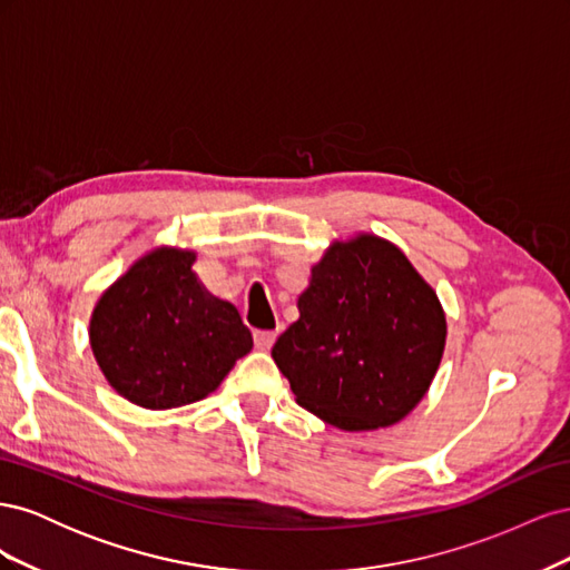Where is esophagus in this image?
I'll return each mask as SVG.
<instances>
[{
	"label": "esophagus",
	"instance_id": "obj_1",
	"mask_svg": "<svg viewBox=\"0 0 570 570\" xmlns=\"http://www.w3.org/2000/svg\"><path fill=\"white\" fill-rule=\"evenodd\" d=\"M275 337H278V333H273V331H256V333H254V344H256V350H262V352L271 350V347H273V342H275Z\"/></svg>",
	"mask_w": 570,
	"mask_h": 570
}]
</instances>
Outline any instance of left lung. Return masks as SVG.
I'll list each match as a JSON object with an SVG mask.
<instances>
[{
    "mask_svg": "<svg viewBox=\"0 0 570 570\" xmlns=\"http://www.w3.org/2000/svg\"><path fill=\"white\" fill-rule=\"evenodd\" d=\"M297 308L271 354L299 406L354 433L400 423L423 400L446 318L400 247L371 233L335 239Z\"/></svg>",
    "mask_w": 570,
    "mask_h": 570,
    "instance_id": "obj_1",
    "label": "left lung"
}]
</instances>
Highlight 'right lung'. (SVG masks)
<instances>
[{
    "label": "right lung",
    "instance_id": "add662e5",
    "mask_svg": "<svg viewBox=\"0 0 570 570\" xmlns=\"http://www.w3.org/2000/svg\"><path fill=\"white\" fill-rule=\"evenodd\" d=\"M195 258L193 249H151L92 312L90 347L101 373L142 409L204 400L254 344L237 308L197 281Z\"/></svg>",
    "mask_w": 570,
    "mask_h": 570
}]
</instances>
